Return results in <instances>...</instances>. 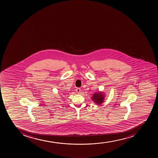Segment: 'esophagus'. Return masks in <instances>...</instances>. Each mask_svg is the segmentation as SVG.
Instances as JSON below:
<instances>
[{
	"label": "esophagus",
	"mask_w": 158,
	"mask_h": 158,
	"mask_svg": "<svg viewBox=\"0 0 158 158\" xmlns=\"http://www.w3.org/2000/svg\"><path fill=\"white\" fill-rule=\"evenodd\" d=\"M76 91L77 92V93H78V94H80V92H81V89L78 88L76 89Z\"/></svg>",
	"instance_id": "34e87169"
}]
</instances>
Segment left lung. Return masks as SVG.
I'll use <instances>...</instances> for the list:
<instances>
[{"instance_id":"left-lung-1","label":"left lung","mask_w":158,"mask_h":158,"mask_svg":"<svg viewBox=\"0 0 158 158\" xmlns=\"http://www.w3.org/2000/svg\"><path fill=\"white\" fill-rule=\"evenodd\" d=\"M105 94H104L103 92L98 91L94 94L91 98L94 103L97 105H100L105 100Z\"/></svg>"}]
</instances>
